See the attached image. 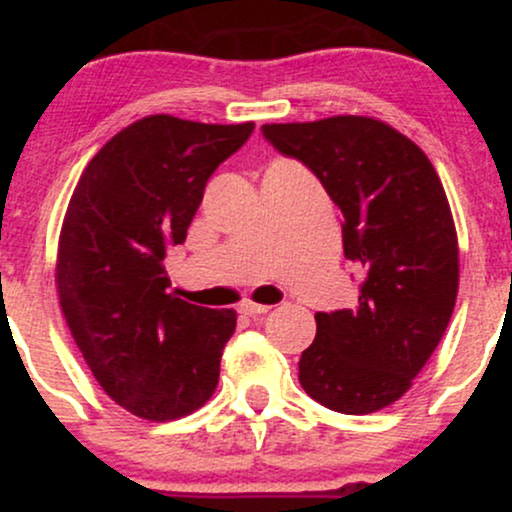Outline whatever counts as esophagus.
Instances as JSON below:
<instances>
[{
    "instance_id": "obj_1",
    "label": "esophagus",
    "mask_w": 512,
    "mask_h": 512,
    "mask_svg": "<svg viewBox=\"0 0 512 512\" xmlns=\"http://www.w3.org/2000/svg\"><path fill=\"white\" fill-rule=\"evenodd\" d=\"M272 310V305H260V303H252V301H245L240 305V313L243 315H250V317H257V315H264Z\"/></svg>"
}]
</instances>
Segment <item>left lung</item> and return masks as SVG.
<instances>
[{
	"label": "left lung",
	"mask_w": 512,
	"mask_h": 512,
	"mask_svg": "<svg viewBox=\"0 0 512 512\" xmlns=\"http://www.w3.org/2000/svg\"><path fill=\"white\" fill-rule=\"evenodd\" d=\"M320 178L344 214V257L361 267L354 308L317 313L298 380L342 414L390 407L426 366L455 308L460 248L443 182L409 137L366 115L262 125Z\"/></svg>",
	"instance_id": "obj_1"
}]
</instances>
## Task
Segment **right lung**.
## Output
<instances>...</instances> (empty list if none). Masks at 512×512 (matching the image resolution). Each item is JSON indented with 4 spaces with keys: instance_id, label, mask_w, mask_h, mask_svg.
Here are the masks:
<instances>
[{
    "instance_id": "obj_1",
    "label": "right lung",
    "mask_w": 512,
    "mask_h": 512,
    "mask_svg": "<svg viewBox=\"0 0 512 512\" xmlns=\"http://www.w3.org/2000/svg\"><path fill=\"white\" fill-rule=\"evenodd\" d=\"M252 129L142 117L103 144L69 199L55 264L62 315L105 395L139 419L192 414L219 385L238 315L170 291L166 252Z\"/></svg>"
}]
</instances>
